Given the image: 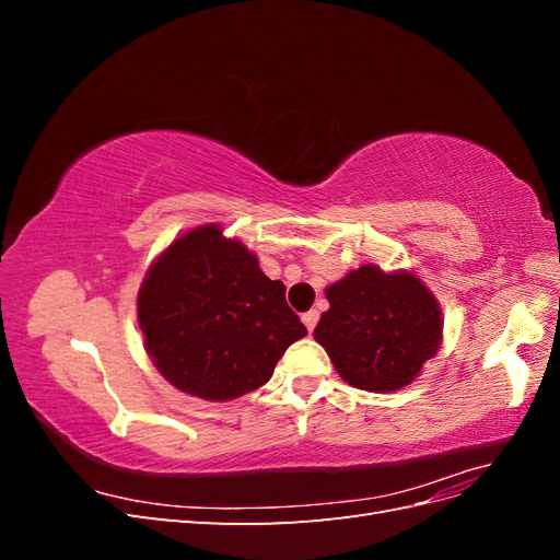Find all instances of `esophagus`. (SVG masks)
I'll return each instance as SVG.
<instances>
[{"mask_svg": "<svg viewBox=\"0 0 560 560\" xmlns=\"http://www.w3.org/2000/svg\"><path fill=\"white\" fill-rule=\"evenodd\" d=\"M301 319H303V325H306V329H308V331H313V329L317 327L319 313H317V311H308V313H303V315H301Z\"/></svg>", "mask_w": 560, "mask_h": 560, "instance_id": "1", "label": "esophagus"}]
</instances>
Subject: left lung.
Segmentation results:
<instances>
[{
	"label": "left lung",
	"instance_id": "8db88e82",
	"mask_svg": "<svg viewBox=\"0 0 560 560\" xmlns=\"http://www.w3.org/2000/svg\"><path fill=\"white\" fill-rule=\"evenodd\" d=\"M327 301L315 341L352 387L393 393L439 350L442 311L411 273L387 276L378 266H362L331 284Z\"/></svg>",
	"mask_w": 560,
	"mask_h": 560
}]
</instances>
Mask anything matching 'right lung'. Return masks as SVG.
I'll return each instance as SVG.
<instances>
[{"label": "right lung", "mask_w": 560, "mask_h": 560, "mask_svg": "<svg viewBox=\"0 0 560 560\" xmlns=\"http://www.w3.org/2000/svg\"><path fill=\"white\" fill-rule=\"evenodd\" d=\"M138 317L161 374L212 401L268 383L282 352L308 334L284 284L219 226L194 229L161 254L142 282Z\"/></svg>", "instance_id": "1"}]
</instances>
